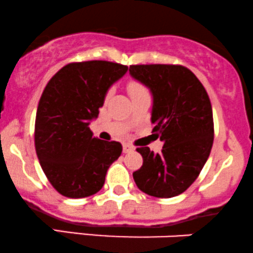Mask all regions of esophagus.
<instances>
[{
	"mask_svg": "<svg viewBox=\"0 0 253 253\" xmlns=\"http://www.w3.org/2000/svg\"><path fill=\"white\" fill-rule=\"evenodd\" d=\"M123 150H124V153L133 152V151H134V146H132V145H130V144H124Z\"/></svg>",
	"mask_w": 253,
	"mask_h": 253,
	"instance_id": "obj_1",
	"label": "esophagus"
}]
</instances>
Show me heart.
<instances>
[{
	"instance_id": "b5f03b06",
	"label": "heart",
	"mask_w": 253,
	"mask_h": 253,
	"mask_svg": "<svg viewBox=\"0 0 253 253\" xmlns=\"http://www.w3.org/2000/svg\"><path fill=\"white\" fill-rule=\"evenodd\" d=\"M127 90H128L130 97L135 96V95L138 94H141V92L147 91L146 86H145L143 83L138 82V81H130V82L127 83Z\"/></svg>"
}]
</instances>
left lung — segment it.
<instances>
[{
  "label": "left lung",
  "instance_id": "1",
  "mask_svg": "<svg viewBox=\"0 0 253 253\" xmlns=\"http://www.w3.org/2000/svg\"><path fill=\"white\" fill-rule=\"evenodd\" d=\"M129 74L152 92V132L164 143L161 153L147 146L136 149L143 165L133 178L147 195L177 196L199 177L213 146L210 96L199 78L178 64L130 65Z\"/></svg>",
  "mask_w": 253,
  "mask_h": 253
}]
</instances>
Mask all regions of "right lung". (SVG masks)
Here are the masks:
<instances>
[{"mask_svg": "<svg viewBox=\"0 0 253 253\" xmlns=\"http://www.w3.org/2000/svg\"><path fill=\"white\" fill-rule=\"evenodd\" d=\"M127 69L107 60L70 63L46 84L38 104L34 144L43 173L63 196L82 199L100 191L107 170L123 152L118 141L95 138L89 123L97 118L107 90Z\"/></svg>", "mask_w": 253, "mask_h": 253, "instance_id": "obj_1", "label": "right lung"}]
</instances>
